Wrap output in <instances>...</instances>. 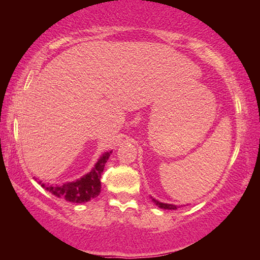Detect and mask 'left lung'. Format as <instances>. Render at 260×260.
Listing matches in <instances>:
<instances>
[{"mask_svg":"<svg viewBox=\"0 0 260 260\" xmlns=\"http://www.w3.org/2000/svg\"><path fill=\"white\" fill-rule=\"evenodd\" d=\"M152 201L155 202V203L158 205V208H160V209H164V210H177L178 209L177 205L161 203V202H158V201H155V200H152Z\"/></svg>","mask_w":260,"mask_h":260,"instance_id":"obj_1","label":"left lung"}]
</instances>
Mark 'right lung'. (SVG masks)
<instances>
[{
    "label": "right lung",
    "mask_w": 260,
    "mask_h": 260,
    "mask_svg": "<svg viewBox=\"0 0 260 260\" xmlns=\"http://www.w3.org/2000/svg\"><path fill=\"white\" fill-rule=\"evenodd\" d=\"M110 153L111 151L104 153L101 159L96 162L94 169L80 180L64 183L61 186H50V184L40 182L41 186L58 199H63L71 203H86L99 196L101 191V177H102L105 162H107Z\"/></svg>",
    "instance_id": "add662e5"
}]
</instances>
